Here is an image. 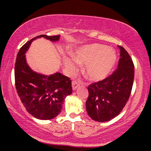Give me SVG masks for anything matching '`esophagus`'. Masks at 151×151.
I'll return each instance as SVG.
<instances>
[{
  "label": "esophagus",
  "mask_w": 151,
  "mask_h": 151,
  "mask_svg": "<svg viewBox=\"0 0 151 151\" xmlns=\"http://www.w3.org/2000/svg\"><path fill=\"white\" fill-rule=\"evenodd\" d=\"M72 89H73V90H76L77 89L78 86H79V84L76 80L72 81Z\"/></svg>",
  "instance_id": "34e87169"
}]
</instances>
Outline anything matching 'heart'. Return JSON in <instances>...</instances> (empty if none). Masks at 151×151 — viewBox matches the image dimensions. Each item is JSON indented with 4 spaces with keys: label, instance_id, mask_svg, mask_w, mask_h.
<instances>
[{
    "label": "heart",
    "instance_id": "heart-1",
    "mask_svg": "<svg viewBox=\"0 0 151 151\" xmlns=\"http://www.w3.org/2000/svg\"><path fill=\"white\" fill-rule=\"evenodd\" d=\"M78 63L86 65L84 73L92 81L104 79L111 73L116 62L115 50L104 45L93 44L79 48L76 52ZM66 65L71 72L77 69V62L73 58H67Z\"/></svg>",
    "mask_w": 151,
    "mask_h": 151
}]
</instances>
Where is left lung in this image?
I'll use <instances>...</instances> for the list:
<instances>
[{
	"label": "left lung",
	"mask_w": 151,
	"mask_h": 151,
	"mask_svg": "<svg viewBox=\"0 0 151 151\" xmlns=\"http://www.w3.org/2000/svg\"><path fill=\"white\" fill-rule=\"evenodd\" d=\"M120 49L118 67L103 80L88 86L86 101L88 115L93 120L105 122L119 115L131 95L134 79V65L129 54L123 47Z\"/></svg>",
	"instance_id": "1"
}]
</instances>
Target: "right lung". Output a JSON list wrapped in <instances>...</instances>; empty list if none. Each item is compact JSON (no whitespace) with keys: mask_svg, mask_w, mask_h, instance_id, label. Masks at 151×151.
<instances>
[{"mask_svg":"<svg viewBox=\"0 0 151 151\" xmlns=\"http://www.w3.org/2000/svg\"><path fill=\"white\" fill-rule=\"evenodd\" d=\"M58 41L60 35H40L27 42L19 50L15 64V84L22 104L28 113L41 120H49L61 112L67 96L72 93V81L61 73L44 75L29 67L25 54L36 38Z\"/></svg>","mask_w":151,"mask_h":151,"instance_id":"1","label":"right lung"}]
</instances>
